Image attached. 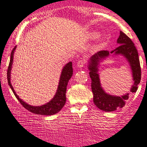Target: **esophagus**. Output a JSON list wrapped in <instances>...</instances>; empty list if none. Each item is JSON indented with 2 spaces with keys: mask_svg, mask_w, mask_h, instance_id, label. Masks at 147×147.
<instances>
[{
  "mask_svg": "<svg viewBox=\"0 0 147 147\" xmlns=\"http://www.w3.org/2000/svg\"><path fill=\"white\" fill-rule=\"evenodd\" d=\"M84 63H85V62H84V60H78V61L77 66H78V67H79V68H82V67H84Z\"/></svg>",
  "mask_w": 147,
  "mask_h": 147,
  "instance_id": "34e87169",
  "label": "esophagus"
}]
</instances>
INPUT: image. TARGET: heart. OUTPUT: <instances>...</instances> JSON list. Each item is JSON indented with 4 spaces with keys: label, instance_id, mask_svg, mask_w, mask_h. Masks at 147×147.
I'll return each instance as SVG.
<instances>
[{
    "label": "heart",
    "instance_id": "b5f03b06",
    "mask_svg": "<svg viewBox=\"0 0 147 147\" xmlns=\"http://www.w3.org/2000/svg\"><path fill=\"white\" fill-rule=\"evenodd\" d=\"M96 34H95V33H91L90 35V38H96Z\"/></svg>",
    "mask_w": 147,
    "mask_h": 147
}]
</instances>
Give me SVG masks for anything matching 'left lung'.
<instances>
[{
    "label": "left lung",
    "mask_w": 147,
    "mask_h": 147,
    "mask_svg": "<svg viewBox=\"0 0 147 147\" xmlns=\"http://www.w3.org/2000/svg\"><path fill=\"white\" fill-rule=\"evenodd\" d=\"M118 47L111 52L109 51H100L95 53L88 61V69L91 78V89L94 94L95 105L102 111L106 112L115 111L117 109L122 108L126 101L129 99V93L123 96H117L110 95L105 91L102 87L99 71L100 63L103 60L112 56H120L126 58L131 70L134 84L131 87V93L136 92L138 84L141 80V68L140 64L138 53L132 40L125 33L120 32V36L117 40Z\"/></svg>",
    "instance_id": "8db88e82"
}]
</instances>
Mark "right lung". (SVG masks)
<instances>
[{
  "instance_id": "add662e5",
  "label": "right lung",
  "mask_w": 147,
  "mask_h": 147,
  "mask_svg": "<svg viewBox=\"0 0 147 147\" xmlns=\"http://www.w3.org/2000/svg\"><path fill=\"white\" fill-rule=\"evenodd\" d=\"M16 49V46H15L11 51L10 61L7 69L8 84L14 94L16 98L18 99V100L20 102V104L24 107L33 113L42 115H51L56 114L62 109V108L63 107L64 105H65V102H66L67 86L69 80H70L72 75H73L72 63L69 62L63 67L61 74H60L59 82H58V86L57 88L56 94L54 95L52 99L49 102H48L47 103L41 105V106H32V105L27 104L25 101L22 100L21 98H19V96L16 94L14 89H13V86L11 84V71L13 61V54H14Z\"/></svg>"
}]
</instances>
